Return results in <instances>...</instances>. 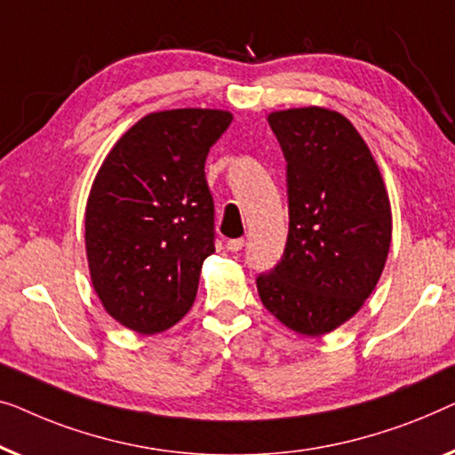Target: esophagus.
I'll return each mask as SVG.
<instances>
[{
    "mask_svg": "<svg viewBox=\"0 0 455 455\" xmlns=\"http://www.w3.org/2000/svg\"><path fill=\"white\" fill-rule=\"evenodd\" d=\"M243 247H245V239H230V241H227V249H228V251H233V253L241 251Z\"/></svg>",
    "mask_w": 455,
    "mask_h": 455,
    "instance_id": "34e87169",
    "label": "esophagus"
}]
</instances>
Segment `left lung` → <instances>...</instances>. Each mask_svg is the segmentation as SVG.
I'll list each match as a JSON object with an SVG mask.
<instances>
[{"label":"left lung","instance_id":"left-lung-1","mask_svg":"<svg viewBox=\"0 0 455 455\" xmlns=\"http://www.w3.org/2000/svg\"><path fill=\"white\" fill-rule=\"evenodd\" d=\"M286 158L289 236L261 303L303 336H323L356 315L379 283L392 243V206L369 146L342 113L272 111Z\"/></svg>","mask_w":455,"mask_h":455}]
</instances>
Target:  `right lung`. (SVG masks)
I'll use <instances>...</instances> for the list:
<instances>
[{"label": "right lung", "mask_w": 455, "mask_h": 455, "mask_svg": "<svg viewBox=\"0 0 455 455\" xmlns=\"http://www.w3.org/2000/svg\"><path fill=\"white\" fill-rule=\"evenodd\" d=\"M233 113H148L102 161L86 202L84 241L94 292L115 322L161 334L194 305L214 253L206 156Z\"/></svg>", "instance_id": "obj_1"}]
</instances>
